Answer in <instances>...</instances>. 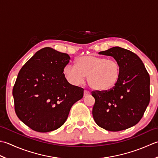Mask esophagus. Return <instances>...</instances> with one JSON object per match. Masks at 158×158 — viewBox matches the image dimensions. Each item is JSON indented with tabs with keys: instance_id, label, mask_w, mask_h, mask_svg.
I'll return each instance as SVG.
<instances>
[{
	"instance_id": "1",
	"label": "esophagus",
	"mask_w": 158,
	"mask_h": 158,
	"mask_svg": "<svg viewBox=\"0 0 158 158\" xmlns=\"http://www.w3.org/2000/svg\"><path fill=\"white\" fill-rule=\"evenodd\" d=\"M89 95H91V93L88 91H84V97H86V96H88Z\"/></svg>"
}]
</instances>
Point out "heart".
<instances>
[{
    "label": "heart",
    "instance_id": "obj_1",
    "mask_svg": "<svg viewBox=\"0 0 158 158\" xmlns=\"http://www.w3.org/2000/svg\"><path fill=\"white\" fill-rule=\"evenodd\" d=\"M64 76L73 85H80L87 76L89 85L96 91L104 92L117 85L121 76V66L117 60L95 55L77 59L76 65H67Z\"/></svg>",
    "mask_w": 158,
    "mask_h": 158
}]
</instances>
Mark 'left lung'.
Returning a JSON list of instances; mask_svg holds the SVG:
<instances>
[{"label":"left lung","mask_w":158,"mask_h":158,"mask_svg":"<svg viewBox=\"0 0 158 158\" xmlns=\"http://www.w3.org/2000/svg\"><path fill=\"white\" fill-rule=\"evenodd\" d=\"M99 54L112 56L120 64L121 76L108 91H93L95 99L93 117L106 130L118 131L136 125L150 101V77L143 61L136 54L113 47Z\"/></svg>","instance_id":"1"}]
</instances>
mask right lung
<instances>
[{
	"instance_id": "1",
	"label": "right lung",
	"mask_w": 158,
	"mask_h": 158,
	"mask_svg": "<svg viewBox=\"0 0 158 158\" xmlns=\"http://www.w3.org/2000/svg\"><path fill=\"white\" fill-rule=\"evenodd\" d=\"M67 54L51 48L37 51L22 67L13 89L15 111L28 127L48 132L62 126L84 89L67 82Z\"/></svg>"
}]
</instances>
